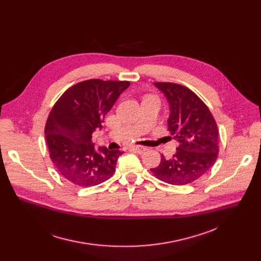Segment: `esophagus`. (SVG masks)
<instances>
[{
	"mask_svg": "<svg viewBox=\"0 0 261 261\" xmlns=\"http://www.w3.org/2000/svg\"><path fill=\"white\" fill-rule=\"evenodd\" d=\"M131 150L137 154H142L145 152L146 148L144 146H140V145H133V146H131Z\"/></svg>",
	"mask_w": 261,
	"mask_h": 261,
	"instance_id": "obj_1",
	"label": "esophagus"
}]
</instances>
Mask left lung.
<instances>
[{
  "label": "left lung",
  "mask_w": 261,
  "mask_h": 261,
  "mask_svg": "<svg viewBox=\"0 0 261 261\" xmlns=\"http://www.w3.org/2000/svg\"><path fill=\"white\" fill-rule=\"evenodd\" d=\"M169 105L168 131L178 142L175 154L152 168L162 181L190 184L204 173L218 157V128L210 109L191 90L171 83H155Z\"/></svg>",
  "instance_id": "left-lung-1"
}]
</instances>
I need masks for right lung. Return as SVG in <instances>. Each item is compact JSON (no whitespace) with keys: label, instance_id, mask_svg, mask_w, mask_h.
Segmentation results:
<instances>
[{"label":"right lung","instance_id":"obj_1","mask_svg":"<svg viewBox=\"0 0 261 261\" xmlns=\"http://www.w3.org/2000/svg\"><path fill=\"white\" fill-rule=\"evenodd\" d=\"M129 82L90 80L69 88L56 102L45 125L49 157L58 171L80 187L99 185L116 171L120 150L95 147L92 134Z\"/></svg>","mask_w":261,"mask_h":261}]
</instances>
